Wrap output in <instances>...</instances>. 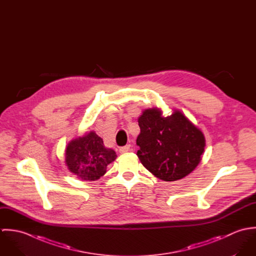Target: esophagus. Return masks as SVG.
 Wrapping results in <instances>:
<instances>
[{"mask_svg":"<svg viewBox=\"0 0 256 256\" xmlns=\"http://www.w3.org/2000/svg\"><path fill=\"white\" fill-rule=\"evenodd\" d=\"M130 145H126V146H121L120 148H119V152H121V154H126L127 152H129L130 150Z\"/></svg>","mask_w":256,"mask_h":256,"instance_id":"34e87169","label":"esophagus"}]
</instances>
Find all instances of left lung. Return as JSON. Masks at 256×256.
Listing matches in <instances>:
<instances>
[{
    "label": "left lung",
    "instance_id": "obj_1",
    "mask_svg": "<svg viewBox=\"0 0 256 256\" xmlns=\"http://www.w3.org/2000/svg\"><path fill=\"white\" fill-rule=\"evenodd\" d=\"M140 134L137 156L156 178L164 182L182 180L200 162L205 137L180 111L162 116L158 108L146 110L138 119Z\"/></svg>",
    "mask_w": 256,
    "mask_h": 256
}]
</instances>
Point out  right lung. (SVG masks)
Instances as JSON below:
<instances>
[{
  "label": "right lung",
  "instance_id": "1",
  "mask_svg": "<svg viewBox=\"0 0 256 256\" xmlns=\"http://www.w3.org/2000/svg\"><path fill=\"white\" fill-rule=\"evenodd\" d=\"M66 164L82 180H96L106 172V166L116 158V152L104 145L94 131L69 143L66 148Z\"/></svg>",
  "mask_w": 256,
  "mask_h": 256
}]
</instances>
